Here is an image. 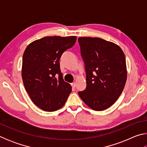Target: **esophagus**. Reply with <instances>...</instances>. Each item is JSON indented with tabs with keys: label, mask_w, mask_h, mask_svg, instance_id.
Instances as JSON below:
<instances>
[{
	"label": "esophagus",
	"mask_w": 147,
	"mask_h": 147,
	"mask_svg": "<svg viewBox=\"0 0 147 147\" xmlns=\"http://www.w3.org/2000/svg\"><path fill=\"white\" fill-rule=\"evenodd\" d=\"M71 86H72V87H73V88H75V87H76V83H75V82L72 83V84H71Z\"/></svg>",
	"instance_id": "obj_1"
}]
</instances>
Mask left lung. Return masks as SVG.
Segmentation results:
<instances>
[{"mask_svg":"<svg viewBox=\"0 0 147 147\" xmlns=\"http://www.w3.org/2000/svg\"><path fill=\"white\" fill-rule=\"evenodd\" d=\"M86 73V88L80 97L95 111L106 109L120 96L127 79L125 56L120 47L99 38H78Z\"/></svg>","mask_w":147,"mask_h":147,"instance_id":"8db88e82","label":"left lung"}]
</instances>
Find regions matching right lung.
<instances>
[{
	"instance_id": "add662e5",
	"label": "right lung",
	"mask_w": 147,
	"mask_h": 147,
	"mask_svg": "<svg viewBox=\"0 0 147 147\" xmlns=\"http://www.w3.org/2000/svg\"><path fill=\"white\" fill-rule=\"evenodd\" d=\"M76 36H47L30 43L24 52L21 75L34 104L45 111L60 109L72 91L63 80L59 58Z\"/></svg>"
}]
</instances>
